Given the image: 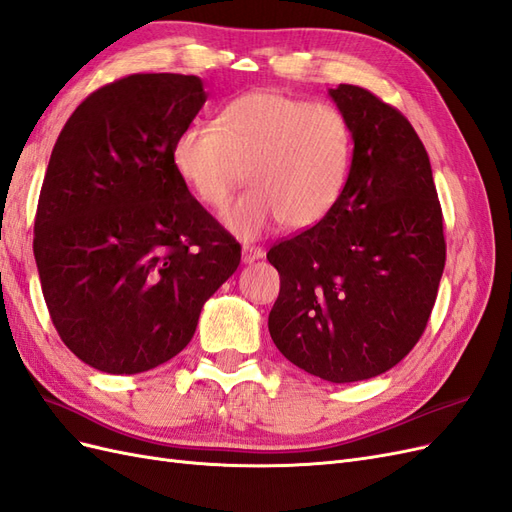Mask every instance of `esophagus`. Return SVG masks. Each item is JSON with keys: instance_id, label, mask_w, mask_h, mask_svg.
Listing matches in <instances>:
<instances>
[{"instance_id": "obj_1", "label": "esophagus", "mask_w": 512, "mask_h": 512, "mask_svg": "<svg viewBox=\"0 0 512 512\" xmlns=\"http://www.w3.org/2000/svg\"><path fill=\"white\" fill-rule=\"evenodd\" d=\"M262 256H265V250H262L260 245H252V243H243L241 247V258L247 265V262H254V260H260Z\"/></svg>"}]
</instances>
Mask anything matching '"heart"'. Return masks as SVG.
Instances as JSON below:
<instances>
[{
    "instance_id": "heart-1",
    "label": "heart",
    "mask_w": 512,
    "mask_h": 512,
    "mask_svg": "<svg viewBox=\"0 0 512 512\" xmlns=\"http://www.w3.org/2000/svg\"><path fill=\"white\" fill-rule=\"evenodd\" d=\"M352 158L346 117L273 89L230 100L218 126L194 121L173 145V164L200 205L222 209L247 170V190L224 213L239 237H258L282 220L288 230L320 224L342 196Z\"/></svg>"
}]
</instances>
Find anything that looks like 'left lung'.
<instances>
[{"instance_id":"obj_1","label":"left lung","mask_w":512,"mask_h":512,"mask_svg":"<svg viewBox=\"0 0 512 512\" xmlns=\"http://www.w3.org/2000/svg\"><path fill=\"white\" fill-rule=\"evenodd\" d=\"M352 132L346 188L320 224L275 243L269 333L290 363L335 384L376 378L421 339L446 260L429 156L397 108L329 89Z\"/></svg>"}]
</instances>
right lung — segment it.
Instances as JSON below:
<instances>
[{"instance_id":"add662e5","label":"right lung","mask_w":512,"mask_h":512,"mask_svg":"<svg viewBox=\"0 0 512 512\" xmlns=\"http://www.w3.org/2000/svg\"><path fill=\"white\" fill-rule=\"evenodd\" d=\"M205 100L194 74H130L76 106L53 147L34 224L42 294L61 342L106 374L173 359L241 262L173 164Z\"/></svg>"}]
</instances>
